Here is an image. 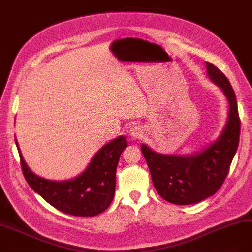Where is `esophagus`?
Returning a JSON list of instances; mask_svg holds the SVG:
<instances>
[{
  "mask_svg": "<svg viewBox=\"0 0 252 252\" xmlns=\"http://www.w3.org/2000/svg\"><path fill=\"white\" fill-rule=\"evenodd\" d=\"M129 133H131V137L133 139H140L143 137V129L140 126H133Z\"/></svg>",
  "mask_w": 252,
  "mask_h": 252,
  "instance_id": "1",
  "label": "esophagus"
}]
</instances>
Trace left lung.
Returning <instances> with one entry per match:
<instances>
[{
	"mask_svg": "<svg viewBox=\"0 0 252 252\" xmlns=\"http://www.w3.org/2000/svg\"><path fill=\"white\" fill-rule=\"evenodd\" d=\"M206 64L210 80L221 88L229 104L226 125L219 138L202 152L189 156L161 155L141 145L157 192L180 206L202 201L220 189L239 145L241 123L235 91L224 73L212 63Z\"/></svg>",
	"mask_w": 252,
	"mask_h": 252,
	"instance_id": "1",
	"label": "left lung"
}]
</instances>
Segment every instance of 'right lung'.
<instances>
[{
  "label": "right lung",
  "mask_w": 252,
  "mask_h": 252,
  "mask_svg": "<svg viewBox=\"0 0 252 252\" xmlns=\"http://www.w3.org/2000/svg\"><path fill=\"white\" fill-rule=\"evenodd\" d=\"M15 144L27 183L51 206L79 217L96 216L109 208L115 194L119 157L127 146L126 137L119 136L102 146L83 173L62 182L45 180L32 172L24 160L16 138Z\"/></svg>",
  "instance_id": "right-lung-1"
}]
</instances>
